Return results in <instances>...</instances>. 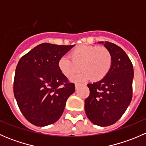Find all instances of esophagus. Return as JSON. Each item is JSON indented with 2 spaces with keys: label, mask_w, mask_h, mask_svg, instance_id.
I'll list each match as a JSON object with an SVG mask.
<instances>
[{
  "label": "esophagus",
  "mask_w": 146,
  "mask_h": 146,
  "mask_svg": "<svg viewBox=\"0 0 146 146\" xmlns=\"http://www.w3.org/2000/svg\"><path fill=\"white\" fill-rule=\"evenodd\" d=\"M79 86H80V84H79V83H76V84H75V87H76V89H78Z\"/></svg>",
  "instance_id": "esophagus-1"
}]
</instances>
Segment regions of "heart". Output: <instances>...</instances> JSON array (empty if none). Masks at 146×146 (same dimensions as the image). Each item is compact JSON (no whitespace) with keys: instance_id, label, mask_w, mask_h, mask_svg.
<instances>
[{"instance_id":"obj_1","label":"heart","mask_w":146,"mask_h":146,"mask_svg":"<svg viewBox=\"0 0 146 146\" xmlns=\"http://www.w3.org/2000/svg\"><path fill=\"white\" fill-rule=\"evenodd\" d=\"M69 58L62 56L58 62L60 71L70 78L80 70L81 73L73 80L84 81L90 78L100 81L108 75L112 66V56L107 48L92 45H79L70 52Z\"/></svg>"}]
</instances>
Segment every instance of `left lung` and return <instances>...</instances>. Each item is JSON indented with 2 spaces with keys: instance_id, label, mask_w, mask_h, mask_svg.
Wrapping results in <instances>:
<instances>
[{
  "instance_id": "8db88e82",
  "label": "left lung",
  "mask_w": 146,
  "mask_h": 146,
  "mask_svg": "<svg viewBox=\"0 0 146 146\" xmlns=\"http://www.w3.org/2000/svg\"><path fill=\"white\" fill-rule=\"evenodd\" d=\"M104 44L112 56V66L102 80L88 84L90 95L85 100V111L92 123L100 126L114 124L124 114L132 99L133 68L127 54L119 46Z\"/></svg>"
}]
</instances>
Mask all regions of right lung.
Wrapping results in <instances>:
<instances>
[{
    "instance_id": "right-lung-1",
    "label": "right lung",
    "mask_w": 146,
    "mask_h": 146,
    "mask_svg": "<svg viewBox=\"0 0 146 146\" xmlns=\"http://www.w3.org/2000/svg\"><path fill=\"white\" fill-rule=\"evenodd\" d=\"M74 46L41 44L19 61L14 95L22 114L32 124L45 126L57 121L75 92L74 83L68 82L58 66V60Z\"/></svg>"
}]
</instances>
